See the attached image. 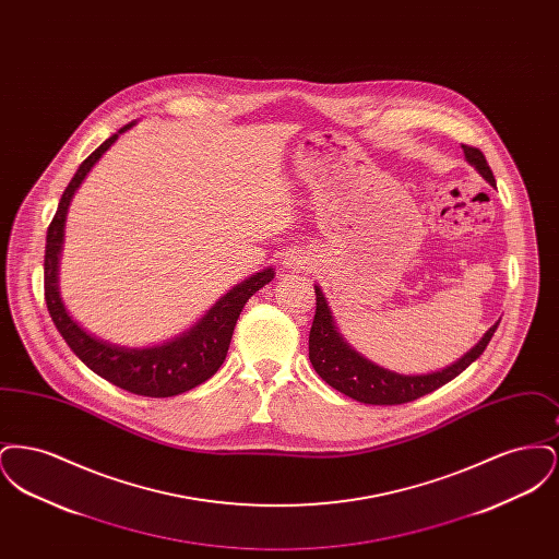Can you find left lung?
Masks as SVG:
<instances>
[{"mask_svg": "<svg viewBox=\"0 0 559 559\" xmlns=\"http://www.w3.org/2000/svg\"><path fill=\"white\" fill-rule=\"evenodd\" d=\"M461 146H463L465 159L478 169L481 178H486V182L495 187V176L490 165L486 163L484 153L469 144H461ZM314 293H317V314L310 329V362L314 371L319 372L331 388L365 404H404L442 388L444 383H449L456 374L465 371L476 358H479V354L490 344L499 326V322L492 324L478 346L467 352L459 362H454L444 371L431 372V374H399L372 365L371 360L362 358L358 352L347 346L342 335L335 331L324 295L319 287Z\"/></svg>", "mask_w": 559, "mask_h": 559, "instance_id": "1", "label": "left lung"}]
</instances>
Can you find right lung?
I'll use <instances>...</instances> for the list:
<instances>
[{
  "label": "right lung",
  "mask_w": 559,
  "mask_h": 559,
  "mask_svg": "<svg viewBox=\"0 0 559 559\" xmlns=\"http://www.w3.org/2000/svg\"><path fill=\"white\" fill-rule=\"evenodd\" d=\"M128 128H132V123L119 130V133L126 132ZM119 133H112L87 159L81 163L78 174L62 192V199L58 203V210L48 226V237H46L44 295L58 333L80 356L85 367H90L112 385L128 390L138 396L169 399L201 385L222 367L242 306L253 293L260 292L274 278V270L266 267L264 272L253 274L249 281L240 283L239 287L226 293L194 329H190L182 337L165 346L126 349V347L110 346L87 335L80 324L69 317V312L60 301L58 285H56L58 253L62 245L64 217H67L71 197L75 194V190L80 187L81 180L87 176V171L92 169V165L103 157V153L117 140Z\"/></svg>",
  "instance_id": "add662e5"
}]
</instances>
